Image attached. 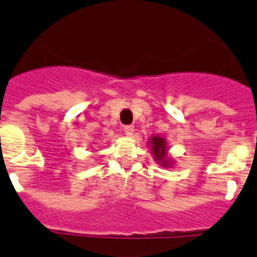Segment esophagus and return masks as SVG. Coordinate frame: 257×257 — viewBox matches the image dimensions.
<instances>
[{
	"mask_svg": "<svg viewBox=\"0 0 257 257\" xmlns=\"http://www.w3.org/2000/svg\"><path fill=\"white\" fill-rule=\"evenodd\" d=\"M123 131L127 136H131L134 134V131H135V127H134L133 124H124Z\"/></svg>",
	"mask_w": 257,
	"mask_h": 257,
	"instance_id": "34e87169",
	"label": "esophagus"
}]
</instances>
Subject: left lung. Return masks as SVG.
<instances>
[{
  "instance_id": "obj_1",
  "label": "left lung",
  "mask_w": 257,
  "mask_h": 257,
  "mask_svg": "<svg viewBox=\"0 0 257 257\" xmlns=\"http://www.w3.org/2000/svg\"><path fill=\"white\" fill-rule=\"evenodd\" d=\"M151 145H153V154L155 156V160L163 165V167H169L168 160L165 159L167 156V146H165V140L160 136H154L151 139Z\"/></svg>"
}]
</instances>
